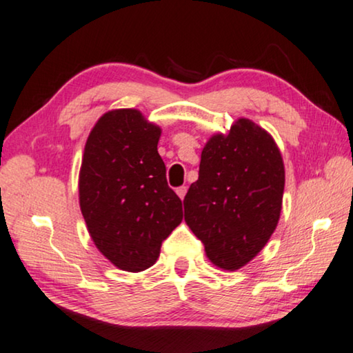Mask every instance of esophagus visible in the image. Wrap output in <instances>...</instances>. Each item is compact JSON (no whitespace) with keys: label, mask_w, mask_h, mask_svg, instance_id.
<instances>
[{"label":"esophagus","mask_w":353,"mask_h":353,"mask_svg":"<svg viewBox=\"0 0 353 353\" xmlns=\"http://www.w3.org/2000/svg\"><path fill=\"white\" fill-rule=\"evenodd\" d=\"M176 193L179 194V198L183 199V196H185V193H187V187H179L177 190H176Z\"/></svg>","instance_id":"esophagus-1"}]
</instances>
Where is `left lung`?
<instances>
[{
    "mask_svg": "<svg viewBox=\"0 0 353 353\" xmlns=\"http://www.w3.org/2000/svg\"><path fill=\"white\" fill-rule=\"evenodd\" d=\"M283 185L281 150L261 126L238 119L228 134L210 136L183 217L212 265L236 271L260 254L281 219Z\"/></svg>",
    "mask_w": 353,
    "mask_h": 353,
    "instance_id": "8db88e82",
    "label": "left lung"
}]
</instances>
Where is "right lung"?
I'll return each mask as SVG.
<instances>
[{
    "label": "right lung",
    "mask_w": 353,
    "mask_h": 353,
    "mask_svg": "<svg viewBox=\"0 0 353 353\" xmlns=\"http://www.w3.org/2000/svg\"><path fill=\"white\" fill-rule=\"evenodd\" d=\"M161 128L138 109L103 114L88 134L79 172V204L93 244L119 270L139 272L182 222L159 154Z\"/></svg>",
    "instance_id": "add662e5"
}]
</instances>
